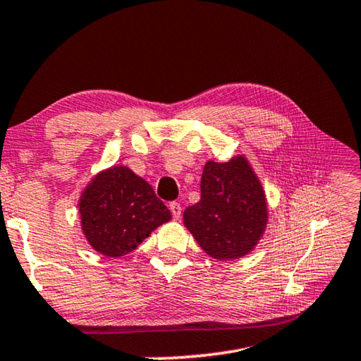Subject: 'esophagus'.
Returning <instances> with one entry per match:
<instances>
[{
  "mask_svg": "<svg viewBox=\"0 0 361 361\" xmlns=\"http://www.w3.org/2000/svg\"><path fill=\"white\" fill-rule=\"evenodd\" d=\"M170 212H171V215H173L175 220H180V216H181V205H180V202H171L170 204Z\"/></svg>",
  "mask_w": 361,
  "mask_h": 361,
  "instance_id": "esophagus-1",
  "label": "esophagus"
}]
</instances>
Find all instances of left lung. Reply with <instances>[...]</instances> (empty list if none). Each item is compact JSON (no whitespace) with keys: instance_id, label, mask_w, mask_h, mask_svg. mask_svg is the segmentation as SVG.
<instances>
[{"instance_id":"1","label":"left lung","mask_w":361,"mask_h":361,"mask_svg":"<svg viewBox=\"0 0 361 361\" xmlns=\"http://www.w3.org/2000/svg\"><path fill=\"white\" fill-rule=\"evenodd\" d=\"M185 226L205 254L236 260L252 252L268 223L265 190L247 157L230 162L207 160L201 178V201L183 214Z\"/></svg>"}]
</instances>
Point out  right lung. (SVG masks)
Wrapping results in <instances>:
<instances>
[{
    "instance_id": "1",
    "label": "right lung",
    "mask_w": 361,
    "mask_h": 361,
    "mask_svg": "<svg viewBox=\"0 0 361 361\" xmlns=\"http://www.w3.org/2000/svg\"><path fill=\"white\" fill-rule=\"evenodd\" d=\"M83 236L104 257L127 255L171 220V214L152 186L125 165L101 170L78 199Z\"/></svg>"
}]
</instances>
